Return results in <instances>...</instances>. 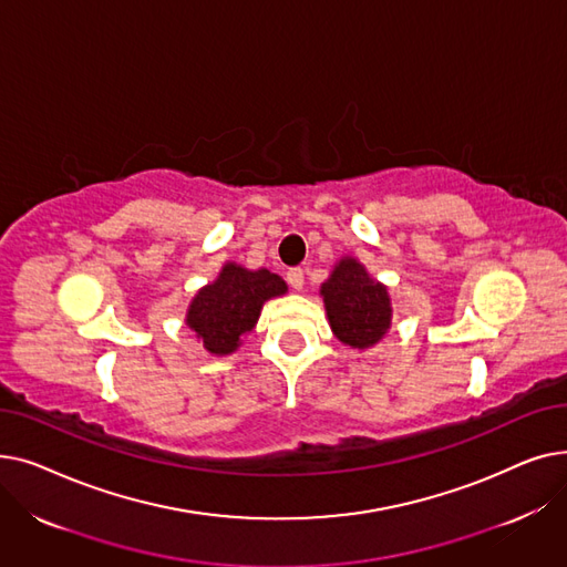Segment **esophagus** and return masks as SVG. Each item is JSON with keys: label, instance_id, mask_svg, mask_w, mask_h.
<instances>
[{"label": "esophagus", "instance_id": "obj_1", "mask_svg": "<svg viewBox=\"0 0 567 567\" xmlns=\"http://www.w3.org/2000/svg\"><path fill=\"white\" fill-rule=\"evenodd\" d=\"M287 282L293 287V289H303V268H289L287 271Z\"/></svg>", "mask_w": 567, "mask_h": 567}]
</instances>
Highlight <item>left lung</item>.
Instances as JSON below:
<instances>
[{"label": "left lung", "mask_w": 567, "mask_h": 567, "mask_svg": "<svg viewBox=\"0 0 567 567\" xmlns=\"http://www.w3.org/2000/svg\"><path fill=\"white\" fill-rule=\"evenodd\" d=\"M326 315L336 338L349 347L377 344L391 326V299L383 285L372 280L363 264L347 257L321 285Z\"/></svg>", "instance_id": "8db88e82"}]
</instances>
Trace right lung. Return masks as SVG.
I'll return each mask as SVG.
<instances>
[{
    "label": "right lung",
    "instance_id": "obj_1",
    "mask_svg": "<svg viewBox=\"0 0 567 567\" xmlns=\"http://www.w3.org/2000/svg\"><path fill=\"white\" fill-rule=\"evenodd\" d=\"M287 291L280 276L259 268L225 264L218 280L206 285L193 299L188 326L212 353H231L241 336L252 331L264 301Z\"/></svg>",
    "mask_w": 567,
    "mask_h": 567
}]
</instances>
